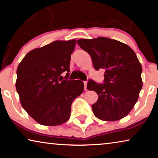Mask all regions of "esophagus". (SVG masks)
<instances>
[{"mask_svg":"<svg viewBox=\"0 0 158 158\" xmlns=\"http://www.w3.org/2000/svg\"><path fill=\"white\" fill-rule=\"evenodd\" d=\"M87 81H84V88H85V90H86V88H87Z\"/></svg>","mask_w":158,"mask_h":158,"instance_id":"34e87169","label":"esophagus"}]
</instances>
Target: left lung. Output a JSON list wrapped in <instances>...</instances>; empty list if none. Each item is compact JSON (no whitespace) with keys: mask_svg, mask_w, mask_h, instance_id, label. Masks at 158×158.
Listing matches in <instances>:
<instances>
[{"mask_svg":"<svg viewBox=\"0 0 158 158\" xmlns=\"http://www.w3.org/2000/svg\"><path fill=\"white\" fill-rule=\"evenodd\" d=\"M77 43L90 55L96 70L105 69L104 83L90 80L87 85L98 96L91 106L94 115L106 122L127 116L142 88V68L135 52L124 43L106 37L81 39Z\"/></svg>","mask_w":158,"mask_h":158,"instance_id":"8db88e82","label":"left lung"}]
</instances>
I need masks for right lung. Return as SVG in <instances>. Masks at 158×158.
Listing matches in <instances>:
<instances>
[{
	"mask_svg": "<svg viewBox=\"0 0 158 158\" xmlns=\"http://www.w3.org/2000/svg\"><path fill=\"white\" fill-rule=\"evenodd\" d=\"M75 42V40L55 41L32 49L19 64L16 88L21 104L40 124L65 123L70 118L73 101L83 92V81L63 80L61 75L70 71Z\"/></svg>",
	"mask_w": 158,
	"mask_h": 158,
	"instance_id": "add662e5",
	"label": "right lung"
}]
</instances>
